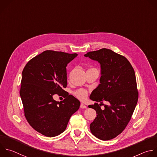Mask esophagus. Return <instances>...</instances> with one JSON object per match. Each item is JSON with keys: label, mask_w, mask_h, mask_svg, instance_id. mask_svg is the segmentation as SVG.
Listing matches in <instances>:
<instances>
[{"label": "esophagus", "mask_w": 157, "mask_h": 157, "mask_svg": "<svg viewBox=\"0 0 157 157\" xmlns=\"http://www.w3.org/2000/svg\"><path fill=\"white\" fill-rule=\"evenodd\" d=\"M80 107H81V109H86V108H87V107L84 105V104H83V103H81Z\"/></svg>", "instance_id": "1"}]
</instances>
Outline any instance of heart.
<instances>
[{
  "label": "heart",
  "mask_w": 157,
  "mask_h": 157,
  "mask_svg": "<svg viewBox=\"0 0 157 157\" xmlns=\"http://www.w3.org/2000/svg\"><path fill=\"white\" fill-rule=\"evenodd\" d=\"M75 95L81 100L85 99L87 96V92L84 89H79L75 92Z\"/></svg>",
  "instance_id": "heart-1"
}]
</instances>
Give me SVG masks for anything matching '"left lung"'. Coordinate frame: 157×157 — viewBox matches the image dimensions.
I'll use <instances>...</instances> for the list:
<instances>
[{
  "label": "left lung",
  "instance_id": "1",
  "mask_svg": "<svg viewBox=\"0 0 157 157\" xmlns=\"http://www.w3.org/2000/svg\"><path fill=\"white\" fill-rule=\"evenodd\" d=\"M84 56L98 62L101 69L100 84L89 97L90 100L100 103L88 106L97 114L90 124V129L98 139L109 140L123 131L137 105L135 72L126 58L110 49L89 52ZM104 101L108 104L101 110L100 106Z\"/></svg>",
  "mask_w": 157,
  "mask_h": 157
}]
</instances>
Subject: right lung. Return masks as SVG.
<instances>
[{
    "mask_svg": "<svg viewBox=\"0 0 157 157\" xmlns=\"http://www.w3.org/2000/svg\"><path fill=\"white\" fill-rule=\"evenodd\" d=\"M77 54L45 50L30 60L22 72L20 97L25 117L33 129L47 137H55L67 128L80 101L72 95L60 101L54 94H64L67 86V66Z\"/></svg>",
    "mask_w": 157,
    "mask_h": 157,
    "instance_id": "obj_1",
    "label": "right lung"
}]
</instances>
